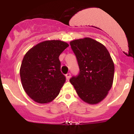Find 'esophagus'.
Returning <instances> with one entry per match:
<instances>
[{"mask_svg": "<svg viewBox=\"0 0 134 134\" xmlns=\"http://www.w3.org/2000/svg\"><path fill=\"white\" fill-rule=\"evenodd\" d=\"M66 79H67V80H69L70 79V73H68V74H66Z\"/></svg>", "mask_w": 134, "mask_h": 134, "instance_id": "esophagus-1", "label": "esophagus"}]
</instances>
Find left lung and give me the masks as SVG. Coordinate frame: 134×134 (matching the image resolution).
I'll return each instance as SVG.
<instances>
[{"mask_svg":"<svg viewBox=\"0 0 134 134\" xmlns=\"http://www.w3.org/2000/svg\"><path fill=\"white\" fill-rule=\"evenodd\" d=\"M70 44L79 67V74L70 82L84 102L98 103L113 84L115 66L110 53L103 44L90 38L73 40Z\"/></svg>","mask_w":134,"mask_h":134,"instance_id":"8db88e82","label":"left lung"}]
</instances>
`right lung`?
<instances>
[{
	"label": "right lung",
	"instance_id": "right-lung-1",
	"mask_svg": "<svg viewBox=\"0 0 134 134\" xmlns=\"http://www.w3.org/2000/svg\"><path fill=\"white\" fill-rule=\"evenodd\" d=\"M69 44L60 40H47L35 45L23 58L20 77L25 92L38 103L51 102L65 82L60 71L59 56Z\"/></svg>",
	"mask_w": 134,
	"mask_h": 134
}]
</instances>
